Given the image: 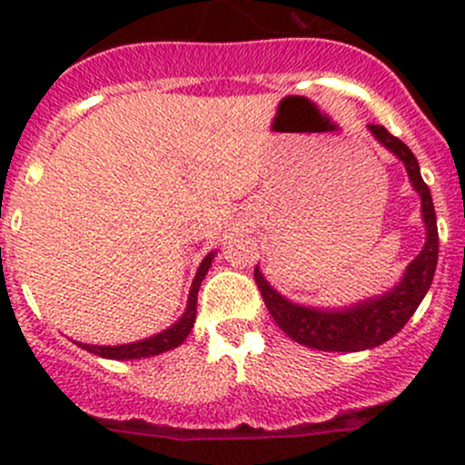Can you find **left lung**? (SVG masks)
Here are the masks:
<instances>
[{"instance_id":"obj_1","label":"left lung","mask_w":465,"mask_h":465,"mask_svg":"<svg viewBox=\"0 0 465 465\" xmlns=\"http://www.w3.org/2000/svg\"><path fill=\"white\" fill-rule=\"evenodd\" d=\"M369 130L384 148L391 150L405 163L411 186L420 195V211H423L428 241H425L420 254L407 265L405 276L396 288L389 290L387 294L367 299L358 306L341 308V311H317V308H306L288 302L262 279L259 267H256L254 279L270 315L274 317V322L279 323L285 335L292 337L299 344L311 346V349L355 353V351L380 346L410 322L434 279L436 259H439V229H436L432 195H430L428 184L420 177L419 162H416L414 153L401 139L393 137L387 128L371 124Z\"/></svg>"}]
</instances>
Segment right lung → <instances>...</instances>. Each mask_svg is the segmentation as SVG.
Segmentation results:
<instances>
[{"mask_svg":"<svg viewBox=\"0 0 465 465\" xmlns=\"http://www.w3.org/2000/svg\"><path fill=\"white\" fill-rule=\"evenodd\" d=\"M211 261H213V252H211L206 259L200 262L198 274H195L193 285H191L189 292V306H186L184 315L180 317V322L173 323L171 328L166 331L157 332V335L148 337V340L142 341H133V344H121V346H96V344H83V341H76L81 349L89 351V353L98 355V358H107V360H139V358H150V355H159L163 351H171L175 346H180L182 341L189 337L191 328L195 323V312H198V290L203 279L209 272Z\"/></svg>","mask_w":465,"mask_h":465,"instance_id":"1","label":"right lung"}]
</instances>
